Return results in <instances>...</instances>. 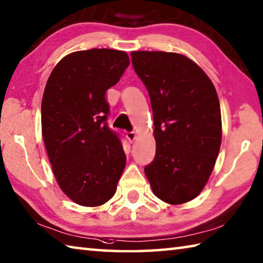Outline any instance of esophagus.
Instances as JSON below:
<instances>
[{
    "label": "esophagus",
    "instance_id": "obj_1",
    "mask_svg": "<svg viewBox=\"0 0 263 263\" xmlns=\"http://www.w3.org/2000/svg\"><path fill=\"white\" fill-rule=\"evenodd\" d=\"M126 138H127L128 141L133 142V141L136 140V138H137V133L136 132H127L126 133Z\"/></svg>",
    "mask_w": 263,
    "mask_h": 263
}]
</instances>
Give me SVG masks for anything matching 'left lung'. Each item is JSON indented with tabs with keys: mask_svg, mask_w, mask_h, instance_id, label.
I'll return each instance as SVG.
<instances>
[{
	"mask_svg": "<svg viewBox=\"0 0 263 263\" xmlns=\"http://www.w3.org/2000/svg\"><path fill=\"white\" fill-rule=\"evenodd\" d=\"M149 93L155 157L145 168L157 198L189 202L211 177L222 141L221 107L215 86L200 66L177 52H131Z\"/></svg>",
	"mask_w": 263,
	"mask_h": 263,
	"instance_id": "obj_1",
	"label": "left lung"
}]
</instances>
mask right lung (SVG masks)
<instances>
[{
  "label": "right lung",
  "mask_w": 263,
  "mask_h": 263,
  "mask_svg": "<svg viewBox=\"0 0 263 263\" xmlns=\"http://www.w3.org/2000/svg\"><path fill=\"white\" fill-rule=\"evenodd\" d=\"M130 64L125 51H74L56 64L41 103V130L52 174L66 197L85 207L110 200L125 168L118 136L107 126L106 92Z\"/></svg>",
  "instance_id": "right-lung-1"
}]
</instances>
